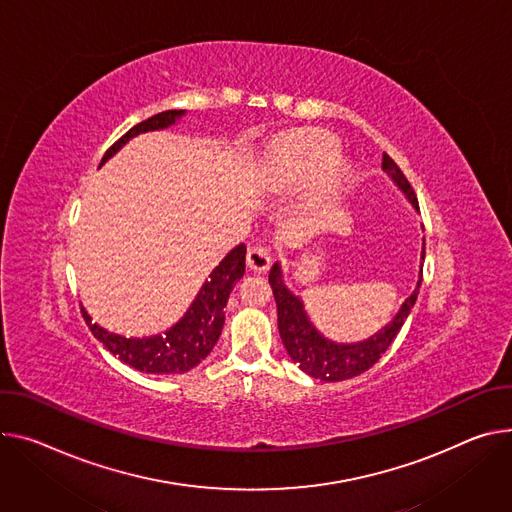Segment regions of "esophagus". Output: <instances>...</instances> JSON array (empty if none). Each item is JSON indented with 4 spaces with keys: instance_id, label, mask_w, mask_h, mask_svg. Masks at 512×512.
Returning <instances> with one entry per match:
<instances>
[{
    "instance_id": "obj_1",
    "label": "esophagus",
    "mask_w": 512,
    "mask_h": 512,
    "mask_svg": "<svg viewBox=\"0 0 512 512\" xmlns=\"http://www.w3.org/2000/svg\"><path fill=\"white\" fill-rule=\"evenodd\" d=\"M247 265L253 269V271H265L269 265H271V255L265 247L261 245H253L249 247L247 251Z\"/></svg>"
}]
</instances>
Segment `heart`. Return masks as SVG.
I'll use <instances>...</instances> for the list:
<instances>
[{
	"mask_svg": "<svg viewBox=\"0 0 512 512\" xmlns=\"http://www.w3.org/2000/svg\"><path fill=\"white\" fill-rule=\"evenodd\" d=\"M339 141L322 130H302L277 141L261 167V181L267 188L290 190L316 175L318 194H329L349 177L351 169L337 159Z\"/></svg>",
	"mask_w": 512,
	"mask_h": 512,
	"instance_id": "obj_1",
	"label": "heart"
}]
</instances>
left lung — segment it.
<instances>
[{"label":"left lung","instance_id":"8db88e82","mask_svg":"<svg viewBox=\"0 0 512 512\" xmlns=\"http://www.w3.org/2000/svg\"><path fill=\"white\" fill-rule=\"evenodd\" d=\"M382 169L396 181V185L406 194V198L412 202V206L418 208L416 194L412 190L410 181L406 179L402 169L394 163V159L386 153L382 159ZM421 259L425 261V243H423ZM421 282H423V269H421V277H418V284H416L414 292L410 294V298H406L400 312L394 316V320L390 324H386L382 331H378L367 341H361L355 345H341V343H333L329 339H324L312 327L300 298L294 296L282 282L280 263H275L269 271V286L273 290V298L277 304V327H280L282 343H284L288 355L292 357V361L300 365L304 374H308L320 382L349 380V378L363 374V371H367L374 363H378L380 357L386 353V349L396 339L404 320L408 318V314L416 302L418 290H421Z\"/></svg>","mask_w":512,"mask_h":512}]
</instances>
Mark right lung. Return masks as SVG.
I'll return each instance as SVG.
<instances>
[{"label": "right lung", "mask_w": 512, "mask_h": 512, "mask_svg": "<svg viewBox=\"0 0 512 512\" xmlns=\"http://www.w3.org/2000/svg\"><path fill=\"white\" fill-rule=\"evenodd\" d=\"M181 114L183 110H167L138 122L106 151L102 163L120 151V147L126 145L132 136L167 128L175 124ZM245 253L247 247L239 245L220 261V265L210 273V280L202 286L190 310L165 335L149 339H124L91 322L83 308L81 314L94 337L102 341L112 355L130 367L145 371V374H183V371H190L202 359H206L216 345L224 324V306L228 296L245 273Z\"/></svg>", "instance_id": "1"}]
</instances>
